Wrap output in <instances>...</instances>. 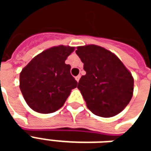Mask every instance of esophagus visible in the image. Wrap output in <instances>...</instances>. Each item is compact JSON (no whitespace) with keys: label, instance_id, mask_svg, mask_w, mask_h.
I'll list each match as a JSON object with an SVG mask.
<instances>
[{"label":"esophagus","instance_id":"34e87169","mask_svg":"<svg viewBox=\"0 0 151 151\" xmlns=\"http://www.w3.org/2000/svg\"><path fill=\"white\" fill-rule=\"evenodd\" d=\"M80 78H81V76H80V75L77 76V77L75 78L76 81H77V82H79V79H80Z\"/></svg>","mask_w":151,"mask_h":151}]
</instances>
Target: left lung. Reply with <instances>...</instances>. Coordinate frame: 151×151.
<instances>
[{
    "label": "left lung",
    "mask_w": 151,
    "mask_h": 151,
    "mask_svg": "<svg viewBox=\"0 0 151 151\" xmlns=\"http://www.w3.org/2000/svg\"><path fill=\"white\" fill-rule=\"evenodd\" d=\"M86 73L78 85L90 111L102 117L116 116L132 99L133 78L115 54L97 45L78 47Z\"/></svg>",
    "instance_id": "obj_1"
}]
</instances>
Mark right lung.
<instances>
[{"label": "right lung", "mask_w": 151, "mask_h": 151, "mask_svg": "<svg viewBox=\"0 0 151 151\" xmlns=\"http://www.w3.org/2000/svg\"><path fill=\"white\" fill-rule=\"evenodd\" d=\"M73 47H52L31 60L20 73V90L28 106L40 113L47 114L62 107L77 87L65 60Z\"/></svg>", "instance_id": "right-lung-1"}]
</instances>
